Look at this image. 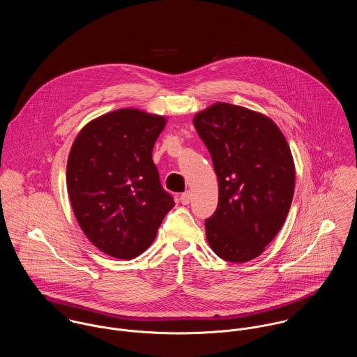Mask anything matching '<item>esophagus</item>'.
Listing matches in <instances>:
<instances>
[{"label": "esophagus", "instance_id": "obj_1", "mask_svg": "<svg viewBox=\"0 0 357 357\" xmlns=\"http://www.w3.org/2000/svg\"><path fill=\"white\" fill-rule=\"evenodd\" d=\"M191 201V192L190 191H185L184 194L180 195V202L183 204H188Z\"/></svg>", "mask_w": 357, "mask_h": 357}]
</instances>
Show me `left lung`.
<instances>
[{
  "label": "left lung",
  "mask_w": 357,
  "mask_h": 357,
  "mask_svg": "<svg viewBox=\"0 0 357 357\" xmlns=\"http://www.w3.org/2000/svg\"><path fill=\"white\" fill-rule=\"evenodd\" d=\"M194 126L218 178L206 239L225 261L255 259L282 229L293 201L296 166L287 140L269 116L229 102L199 111Z\"/></svg>",
  "instance_id": "obj_1"
}]
</instances>
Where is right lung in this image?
<instances>
[{
	"mask_svg": "<svg viewBox=\"0 0 357 357\" xmlns=\"http://www.w3.org/2000/svg\"><path fill=\"white\" fill-rule=\"evenodd\" d=\"M166 116L121 108L88 122L67 160V192L86 238L132 259L153 243L174 202L159 181L153 149Z\"/></svg>",
	"mask_w": 357,
	"mask_h": 357,
	"instance_id": "1",
	"label": "right lung"
}]
</instances>
